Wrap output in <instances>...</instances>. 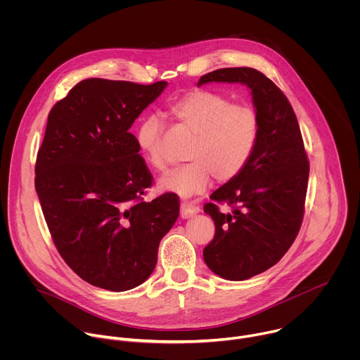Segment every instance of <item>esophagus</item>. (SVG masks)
Returning a JSON list of instances; mask_svg holds the SVG:
<instances>
[{
    "mask_svg": "<svg viewBox=\"0 0 360 360\" xmlns=\"http://www.w3.org/2000/svg\"><path fill=\"white\" fill-rule=\"evenodd\" d=\"M200 211V208L198 207L196 203L189 202V200H184L181 203V217L182 218H191L193 215H196Z\"/></svg>",
    "mask_w": 360,
    "mask_h": 360,
    "instance_id": "34e87169",
    "label": "esophagus"
}]
</instances>
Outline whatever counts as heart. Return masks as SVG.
Segmentation results:
<instances>
[{"instance_id":"b5f03b06","label":"heart","mask_w":360,"mask_h":360,"mask_svg":"<svg viewBox=\"0 0 360 360\" xmlns=\"http://www.w3.org/2000/svg\"><path fill=\"white\" fill-rule=\"evenodd\" d=\"M168 114L193 138L186 150L189 162L164 175L158 186L185 198L207 191L212 175L219 182L236 178L248 165L261 134L258 111L214 91L199 89L182 95L168 107ZM160 136L161 124L155 117L141 120L135 142L155 169L165 168Z\"/></svg>"}]
</instances>
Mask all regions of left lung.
<instances>
[{"label": "left lung", "instance_id": "left-lung-1", "mask_svg": "<svg viewBox=\"0 0 360 360\" xmlns=\"http://www.w3.org/2000/svg\"><path fill=\"white\" fill-rule=\"evenodd\" d=\"M208 82L245 84L261 118L248 165L203 205L215 222V236L203 249L205 264L224 279L245 281L278 264L296 239L309 161L290 102L266 75L248 67L222 68L202 75L198 86ZM217 202L229 204L233 212L222 214Z\"/></svg>", "mask_w": 360, "mask_h": 360}]
</instances>
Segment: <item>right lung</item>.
I'll use <instances>...</instances> for the list:
<instances>
[{"label": "right lung", "instance_id": "1", "mask_svg": "<svg viewBox=\"0 0 360 360\" xmlns=\"http://www.w3.org/2000/svg\"><path fill=\"white\" fill-rule=\"evenodd\" d=\"M167 85L88 78L48 114L35 191L63 259L94 286L124 292L143 283L178 219L175 193L143 200L153 178L129 132Z\"/></svg>", "mask_w": 360, "mask_h": 360}]
</instances>
